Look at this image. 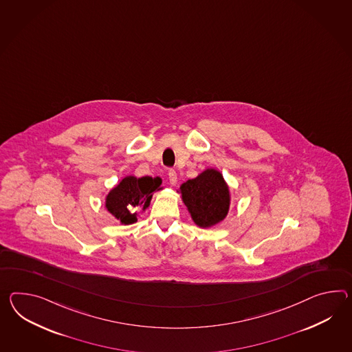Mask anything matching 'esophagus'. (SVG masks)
<instances>
[{
	"mask_svg": "<svg viewBox=\"0 0 352 352\" xmlns=\"http://www.w3.org/2000/svg\"><path fill=\"white\" fill-rule=\"evenodd\" d=\"M168 178H169V183L174 186L175 183H177V172L174 170V169H170L169 172H168Z\"/></svg>",
	"mask_w": 352,
	"mask_h": 352,
	"instance_id": "34e87169",
	"label": "esophagus"
}]
</instances>
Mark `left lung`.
Segmentation results:
<instances>
[{
	"label": "left lung",
	"mask_w": 352,
	"mask_h": 352,
	"mask_svg": "<svg viewBox=\"0 0 352 352\" xmlns=\"http://www.w3.org/2000/svg\"><path fill=\"white\" fill-rule=\"evenodd\" d=\"M179 192L192 220L199 228H211L221 223L230 207V190L223 174L206 169L196 178L180 186Z\"/></svg>",
	"instance_id": "obj_1"
}]
</instances>
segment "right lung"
Returning a JSON list of instances; mask_svg holds the SVG:
<instances>
[{
	"mask_svg": "<svg viewBox=\"0 0 352 352\" xmlns=\"http://www.w3.org/2000/svg\"><path fill=\"white\" fill-rule=\"evenodd\" d=\"M162 179L159 177H142L133 175L124 177L120 183L111 189L105 198V208L120 220V223L129 225L138 221V207L145 211L150 206L155 190H160ZM135 211H133V208Z\"/></svg>",
	"mask_w": 352,
	"mask_h": 352,
	"instance_id": "right-lung-1",
	"label": "right lung"
}]
</instances>
